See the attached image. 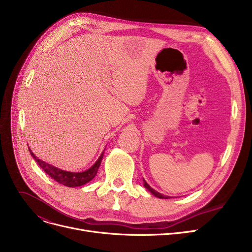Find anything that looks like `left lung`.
I'll use <instances>...</instances> for the list:
<instances>
[{"label": "left lung", "mask_w": 252, "mask_h": 252, "mask_svg": "<svg viewBox=\"0 0 252 252\" xmlns=\"http://www.w3.org/2000/svg\"><path fill=\"white\" fill-rule=\"evenodd\" d=\"M144 186H145V188H146L147 190H149L154 196H156V197H158V198H162V199H167V198H170L169 196H164V195H162V194H160V193H158V192L155 191L154 189H152L145 180H144Z\"/></svg>", "instance_id": "1"}]
</instances>
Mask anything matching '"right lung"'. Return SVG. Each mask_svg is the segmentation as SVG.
Listing matches in <instances>:
<instances>
[{
	"instance_id": "obj_1",
	"label": "right lung",
	"mask_w": 252,
	"mask_h": 252,
	"mask_svg": "<svg viewBox=\"0 0 252 252\" xmlns=\"http://www.w3.org/2000/svg\"><path fill=\"white\" fill-rule=\"evenodd\" d=\"M30 153L33 157V159L37 162L39 167H42L49 177L54 179L59 184L64 185V186H66V187L83 186V185L87 184L88 182L94 179L95 176L97 175L98 168L101 164L102 158L104 155V151H103L102 154L100 155V157L98 158V160L94 164H93L89 169L82 171V173H71V171H66V170L60 169L58 167H55V166H53V165L41 160V159H38V158L32 153V151L31 149H30Z\"/></svg>"
}]
</instances>
